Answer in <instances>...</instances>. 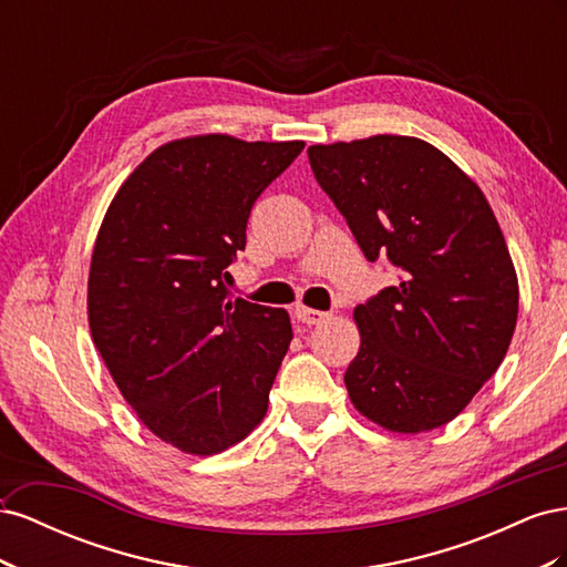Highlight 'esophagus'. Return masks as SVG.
Listing matches in <instances>:
<instances>
[{
  "label": "esophagus",
  "instance_id": "obj_1",
  "mask_svg": "<svg viewBox=\"0 0 567 567\" xmlns=\"http://www.w3.org/2000/svg\"><path fill=\"white\" fill-rule=\"evenodd\" d=\"M296 317H298V321H302V323H307V326H317V323L329 319V312H319V310H312V307L298 305V307H296Z\"/></svg>",
  "mask_w": 567,
  "mask_h": 567
}]
</instances>
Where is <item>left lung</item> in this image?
Returning a JSON list of instances; mask_svg holds the SVG:
<instances>
[{"label":"left lung","instance_id":"8db88e82","mask_svg":"<svg viewBox=\"0 0 567 567\" xmlns=\"http://www.w3.org/2000/svg\"><path fill=\"white\" fill-rule=\"evenodd\" d=\"M307 156L367 260L400 269L398 286L354 307V409L404 435L450 423L504 362L518 319L516 267L485 194L416 136L317 144Z\"/></svg>","mask_w":567,"mask_h":567}]
</instances>
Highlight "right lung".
<instances>
[{
    "label": "right lung",
    "mask_w": 567,
    "mask_h": 567,
    "mask_svg": "<svg viewBox=\"0 0 567 567\" xmlns=\"http://www.w3.org/2000/svg\"><path fill=\"white\" fill-rule=\"evenodd\" d=\"M305 142L200 134L167 142L117 188L94 244L87 315L117 390L153 435L210 456L267 414L293 331L231 298L252 205Z\"/></svg>",
    "instance_id": "add662e5"
}]
</instances>
